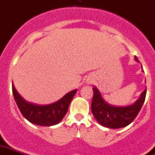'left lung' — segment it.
I'll return each mask as SVG.
<instances>
[{
	"instance_id": "obj_1",
	"label": "left lung",
	"mask_w": 155,
	"mask_h": 155,
	"mask_svg": "<svg viewBox=\"0 0 155 155\" xmlns=\"http://www.w3.org/2000/svg\"><path fill=\"white\" fill-rule=\"evenodd\" d=\"M136 61L139 60L135 57ZM94 95L91 102V111L100 124L110 128H120L128 125L133 121L140 113L146 97L147 89L140 97L132 106L125 107L111 106L105 102L96 87L93 88Z\"/></svg>"
}]
</instances>
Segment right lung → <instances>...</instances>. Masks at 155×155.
Returning a JSON list of instances; mask_svg holds the SVG:
<instances>
[{"label":"right lung","mask_w":155,"mask_h":155,"mask_svg":"<svg viewBox=\"0 0 155 155\" xmlns=\"http://www.w3.org/2000/svg\"><path fill=\"white\" fill-rule=\"evenodd\" d=\"M77 90L68 92L62 98L50 105L39 106L26 102L12 85V93L21 114L32 124L40 126H52L58 124L67 114L68 109Z\"/></svg>","instance_id":"obj_1"}]
</instances>
